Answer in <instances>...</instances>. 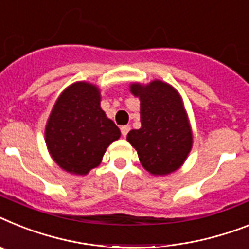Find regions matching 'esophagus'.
<instances>
[{"mask_svg": "<svg viewBox=\"0 0 249 249\" xmlns=\"http://www.w3.org/2000/svg\"><path fill=\"white\" fill-rule=\"evenodd\" d=\"M121 130V134H123V137H126L129 133V130H130V125H123L120 128Z\"/></svg>", "mask_w": 249, "mask_h": 249, "instance_id": "obj_1", "label": "esophagus"}]
</instances>
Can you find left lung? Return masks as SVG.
<instances>
[{"label":"left lung","instance_id":"8db88e82","mask_svg":"<svg viewBox=\"0 0 249 249\" xmlns=\"http://www.w3.org/2000/svg\"><path fill=\"white\" fill-rule=\"evenodd\" d=\"M141 101V129L128 133L144 170L166 176L181 168L192 148V129L183 100L173 86L160 79L130 83Z\"/></svg>","mask_w":249,"mask_h":249}]
</instances>
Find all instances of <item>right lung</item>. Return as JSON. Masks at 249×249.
<instances>
[{"label":"right lung","instance_id":"add662e5","mask_svg":"<svg viewBox=\"0 0 249 249\" xmlns=\"http://www.w3.org/2000/svg\"><path fill=\"white\" fill-rule=\"evenodd\" d=\"M119 138L120 129L101 108L100 89L85 81L60 93L45 125L50 157L62 170L77 176L99 166L106 148Z\"/></svg>","mask_w":249,"mask_h":249}]
</instances>
